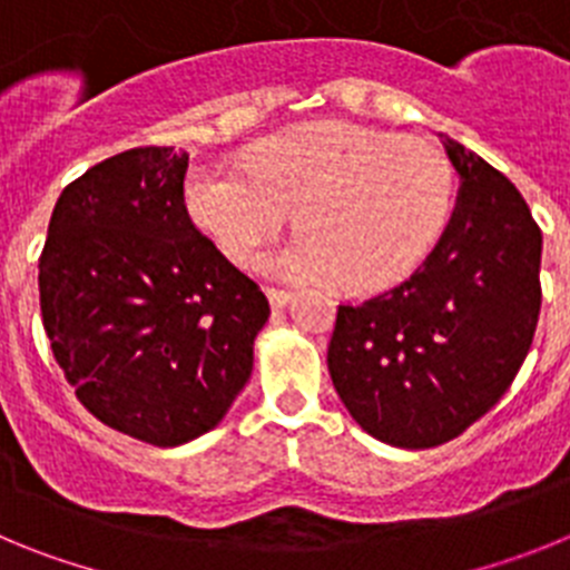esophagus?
<instances>
[{
  "label": "esophagus",
  "instance_id": "esophagus-1",
  "mask_svg": "<svg viewBox=\"0 0 570 570\" xmlns=\"http://www.w3.org/2000/svg\"><path fill=\"white\" fill-rule=\"evenodd\" d=\"M265 294H268V302H271V308H285L291 302V291H282V288H265Z\"/></svg>",
  "mask_w": 570,
  "mask_h": 570
}]
</instances>
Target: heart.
<instances>
[{
	"label": "heart",
	"mask_w": 570,
	"mask_h": 570,
	"mask_svg": "<svg viewBox=\"0 0 570 570\" xmlns=\"http://www.w3.org/2000/svg\"><path fill=\"white\" fill-rule=\"evenodd\" d=\"M185 210L230 262L248 265L294 210L299 234L262 259L279 279L380 291L431 254L454 208V170L422 139L356 122L271 136L245 165H199Z\"/></svg>",
	"instance_id": "1"
}]
</instances>
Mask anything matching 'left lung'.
Wrapping results in <instances>:
<instances>
[{"label":"left lung","mask_w":570,"mask_h":570,"mask_svg":"<svg viewBox=\"0 0 570 570\" xmlns=\"http://www.w3.org/2000/svg\"><path fill=\"white\" fill-rule=\"evenodd\" d=\"M460 196L396 288L340 305L328 371L347 414L396 448H434L511 387L540 320L542 230L511 179L442 136Z\"/></svg>","instance_id":"obj_1"}]
</instances>
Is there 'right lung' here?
Returning a JSON list of instances; mask_svg holds the SVG:
<instances>
[{
  "label": "right lung",
  "instance_id": "1",
  "mask_svg": "<svg viewBox=\"0 0 570 570\" xmlns=\"http://www.w3.org/2000/svg\"><path fill=\"white\" fill-rule=\"evenodd\" d=\"M188 154L130 148L62 190L39 256L42 325L77 400L174 448L228 414L268 299L185 210Z\"/></svg>",
  "mask_w": 570,
  "mask_h": 570
}]
</instances>
